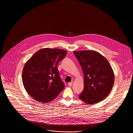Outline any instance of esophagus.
<instances>
[{
  "label": "esophagus",
  "instance_id": "esophagus-1",
  "mask_svg": "<svg viewBox=\"0 0 133 133\" xmlns=\"http://www.w3.org/2000/svg\"><path fill=\"white\" fill-rule=\"evenodd\" d=\"M72 85H73V83H72V82H70L68 83V86H69V87L72 86Z\"/></svg>",
  "mask_w": 133,
  "mask_h": 133
}]
</instances>
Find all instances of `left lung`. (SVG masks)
I'll use <instances>...</instances> for the list:
<instances>
[{
    "mask_svg": "<svg viewBox=\"0 0 133 133\" xmlns=\"http://www.w3.org/2000/svg\"><path fill=\"white\" fill-rule=\"evenodd\" d=\"M74 54L84 77V87L79 98L88 104L101 101L109 94L114 85V72L111 65L95 51H75Z\"/></svg>",
    "mask_w": 133,
    "mask_h": 133,
    "instance_id": "obj_1",
    "label": "left lung"
}]
</instances>
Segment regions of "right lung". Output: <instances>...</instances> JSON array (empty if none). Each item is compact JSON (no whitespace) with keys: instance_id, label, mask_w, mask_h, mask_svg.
Wrapping results in <instances>:
<instances>
[{"instance_id":"obj_1","label":"right lung","mask_w":133,"mask_h":133,"mask_svg":"<svg viewBox=\"0 0 133 133\" xmlns=\"http://www.w3.org/2000/svg\"><path fill=\"white\" fill-rule=\"evenodd\" d=\"M67 51L60 49L44 48L36 52L26 63L22 78L27 93L35 100L48 103L63 90L57 65Z\"/></svg>"}]
</instances>
